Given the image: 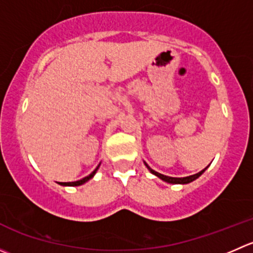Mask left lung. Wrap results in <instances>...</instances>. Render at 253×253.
<instances>
[{
	"instance_id": "8db88e82",
	"label": "left lung",
	"mask_w": 253,
	"mask_h": 253,
	"mask_svg": "<svg viewBox=\"0 0 253 253\" xmlns=\"http://www.w3.org/2000/svg\"><path fill=\"white\" fill-rule=\"evenodd\" d=\"M147 168L150 170V172H152V174L157 175L158 177H160V178H162V180H164L165 182H169V183H188V182H191V181H193V180H196V178L200 177V176L202 175L203 172L206 171V169H207V168H206V169H203L202 171H200V172H198V174L187 176V177H170V176H165V175H163V174H159V172L154 171V170L150 169V168L148 167V165H147Z\"/></svg>"
}]
</instances>
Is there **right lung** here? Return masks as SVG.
I'll use <instances>...</instances> for the list:
<instances>
[{
    "label": "right lung",
    "instance_id": "right-lung-1",
    "mask_svg": "<svg viewBox=\"0 0 253 253\" xmlns=\"http://www.w3.org/2000/svg\"><path fill=\"white\" fill-rule=\"evenodd\" d=\"M98 168H99V167H98ZM98 168H96V169L94 170V171L91 172L90 175L85 176V177H84V178H82V180H79V181H75V182H61V185H62V186H79V185H82V183L86 182V181H88V180H90V178L93 177L94 174H95V172H96V170H98Z\"/></svg>",
    "mask_w": 253,
    "mask_h": 253
}]
</instances>
